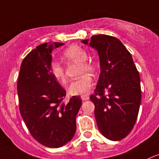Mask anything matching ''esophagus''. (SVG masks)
<instances>
[{
	"instance_id": "1",
	"label": "esophagus",
	"mask_w": 159,
	"mask_h": 159,
	"mask_svg": "<svg viewBox=\"0 0 159 159\" xmlns=\"http://www.w3.org/2000/svg\"><path fill=\"white\" fill-rule=\"evenodd\" d=\"M81 98L83 101H85V100H88L89 99V96H87V95H83V96H81Z\"/></svg>"
}]
</instances>
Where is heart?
<instances>
[{
  "label": "heart",
  "mask_w": 159,
  "mask_h": 159,
  "mask_svg": "<svg viewBox=\"0 0 159 159\" xmlns=\"http://www.w3.org/2000/svg\"><path fill=\"white\" fill-rule=\"evenodd\" d=\"M63 57L69 62L78 63L81 65L80 75H83L78 79L74 80L67 87L69 94L72 96H81L89 93L93 86V78L86 73L93 74L96 71V65L93 62L88 61V53L83 48L78 45H71L63 52ZM51 72L56 81L61 84H65L66 76L65 69L58 62H52L51 64ZM86 75H84V74Z\"/></svg>",
  "instance_id": "1"
}]
</instances>
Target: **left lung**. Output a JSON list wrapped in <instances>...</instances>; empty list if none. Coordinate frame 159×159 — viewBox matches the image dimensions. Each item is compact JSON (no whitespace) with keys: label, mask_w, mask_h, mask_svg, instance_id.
I'll return each mask as SVG.
<instances>
[{"label":"left lung","mask_w":159,"mask_h":159,"mask_svg":"<svg viewBox=\"0 0 159 159\" xmlns=\"http://www.w3.org/2000/svg\"><path fill=\"white\" fill-rule=\"evenodd\" d=\"M88 41L82 43L87 44ZM89 45L100 57V75L90 96L98 129L108 140H121L137 119L141 102L140 75L130 52L118 38L95 35Z\"/></svg>","instance_id":"1"}]
</instances>
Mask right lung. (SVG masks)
I'll list each match as a JSON object with an SVG mask.
<instances>
[{
  "label": "right lung",
  "instance_id": "obj_1",
  "mask_svg": "<svg viewBox=\"0 0 159 159\" xmlns=\"http://www.w3.org/2000/svg\"><path fill=\"white\" fill-rule=\"evenodd\" d=\"M63 43L40 44L22 62L17 89L20 115L32 136L52 148L63 146L76 132L80 96L63 102L66 90L51 72L52 50Z\"/></svg>",
  "mask_w": 159,
  "mask_h": 159
}]
</instances>
